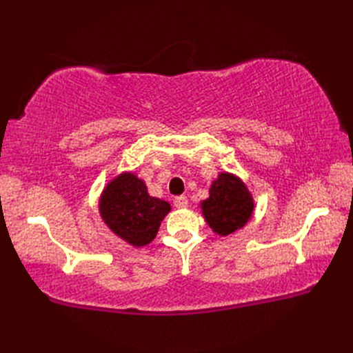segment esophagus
<instances>
[{
	"mask_svg": "<svg viewBox=\"0 0 353 353\" xmlns=\"http://www.w3.org/2000/svg\"><path fill=\"white\" fill-rule=\"evenodd\" d=\"M174 205L177 208H186L188 206V199H186V196H177L174 197Z\"/></svg>",
	"mask_w": 353,
	"mask_h": 353,
	"instance_id": "34e87169",
	"label": "esophagus"
}]
</instances>
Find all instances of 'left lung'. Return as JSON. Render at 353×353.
I'll return each mask as SVG.
<instances>
[{"instance_id": "obj_1", "label": "left lung", "mask_w": 353, "mask_h": 353, "mask_svg": "<svg viewBox=\"0 0 353 353\" xmlns=\"http://www.w3.org/2000/svg\"><path fill=\"white\" fill-rule=\"evenodd\" d=\"M201 214L215 234L226 236L244 228L253 214V197L241 179L220 172L209 190V197L200 203Z\"/></svg>"}]
</instances>
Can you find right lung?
<instances>
[{
  "mask_svg": "<svg viewBox=\"0 0 353 353\" xmlns=\"http://www.w3.org/2000/svg\"><path fill=\"white\" fill-rule=\"evenodd\" d=\"M99 208L106 226L133 247L152 243L171 211L168 201L150 196L144 181L133 172L112 179L101 192Z\"/></svg>",
  "mask_w": 353,
  "mask_h": 353,
  "instance_id": "add662e5",
  "label": "right lung"
}]
</instances>
